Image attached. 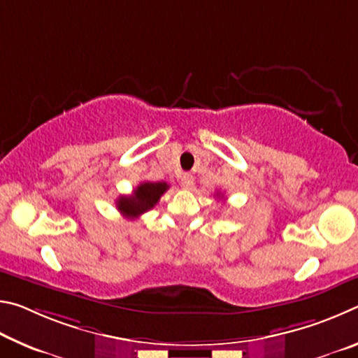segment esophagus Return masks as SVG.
I'll list each match as a JSON object with an SVG mask.
<instances>
[{
	"label": "esophagus",
	"mask_w": 358,
	"mask_h": 358,
	"mask_svg": "<svg viewBox=\"0 0 358 358\" xmlns=\"http://www.w3.org/2000/svg\"><path fill=\"white\" fill-rule=\"evenodd\" d=\"M181 185H183L185 187H192V185H194L192 173H183V175H181Z\"/></svg>",
	"instance_id": "34e87169"
}]
</instances>
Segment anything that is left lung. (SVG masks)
<instances>
[{
  "instance_id": "obj_1",
  "label": "left lung",
  "mask_w": 358,
  "mask_h": 358,
  "mask_svg": "<svg viewBox=\"0 0 358 358\" xmlns=\"http://www.w3.org/2000/svg\"><path fill=\"white\" fill-rule=\"evenodd\" d=\"M217 197H220V194H217Z\"/></svg>"
}]
</instances>
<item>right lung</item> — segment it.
I'll list each match as a JSON object with an SVG mask.
<instances>
[{
  "label": "right lung",
  "instance_id": "1",
  "mask_svg": "<svg viewBox=\"0 0 358 358\" xmlns=\"http://www.w3.org/2000/svg\"><path fill=\"white\" fill-rule=\"evenodd\" d=\"M167 189L169 185L166 181H157V183L143 181L136 187L131 196H121L118 199L117 208L128 220H137L145 211L153 208Z\"/></svg>",
  "mask_w": 358,
  "mask_h": 358
}]
</instances>
